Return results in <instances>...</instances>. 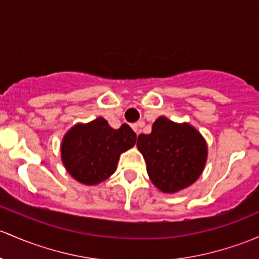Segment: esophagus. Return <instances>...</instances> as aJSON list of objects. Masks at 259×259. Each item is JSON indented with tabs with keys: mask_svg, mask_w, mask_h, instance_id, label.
I'll list each match as a JSON object with an SVG mask.
<instances>
[{
	"mask_svg": "<svg viewBox=\"0 0 259 259\" xmlns=\"http://www.w3.org/2000/svg\"><path fill=\"white\" fill-rule=\"evenodd\" d=\"M143 126H144V121H138V122H135V124L132 125V127H133V129H134V132L137 133L138 135L140 134L141 127H143Z\"/></svg>",
	"mask_w": 259,
	"mask_h": 259,
	"instance_id": "esophagus-1",
	"label": "esophagus"
}]
</instances>
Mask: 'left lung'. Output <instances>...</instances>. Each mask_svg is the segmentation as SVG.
<instances>
[{"mask_svg":"<svg viewBox=\"0 0 259 259\" xmlns=\"http://www.w3.org/2000/svg\"><path fill=\"white\" fill-rule=\"evenodd\" d=\"M137 146L152 184L168 194L194 184L207 157V145L197 130L164 116L152 124L150 134L139 135Z\"/></svg>","mask_w":259,"mask_h":259,"instance_id":"obj_1","label":"left lung"}]
</instances>
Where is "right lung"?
<instances>
[{"label":"right lung","instance_id":"obj_1","mask_svg":"<svg viewBox=\"0 0 259 259\" xmlns=\"http://www.w3.org/2000/svg\"><path fill=\"white\" fill-rule=\"evenodd\" d=\"M137 134L127 124L119 129L98 118L89 124H78L65 134L62 161L77 181L97 185L114 174L121 152L133 148Z\"/></svg>","mask_w":259,"mask_h":259}]
</instances>
